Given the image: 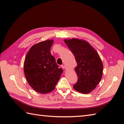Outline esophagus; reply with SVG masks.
<instances>
[{
  "label": "esophagus",
  "instance_id": "34e87169",
  "mask_svg": "<svg viewBox=\"0 0 124 124\" xmlns=\"http://www.w3.org/2000/svg\"><path fill=\"white\" fill-rule=\"evenodd\" d=\"M61 67L62 69H65V66L64 65H62L61 66Z\"/></svg>",
  "mask_w": 124,
  "mask_h": 124
}]
</instances>
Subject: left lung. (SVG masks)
<instances>
[{"label":"left lung","instance_id":"left-lung-1","mask_svg":"<svg viewBox=\"0 0 124 124\" xmlns=\"http://www.w3.org/2000/svg\"><path fill=\"white\" fill-rule=\"evenodd\" d=\"M77 62L75 68L77 83L73 88L83 94H88L95 88L102 77L103 65L98 53L87 41L83 39H64Z\"/></svg>","mask_w":124,"mask_h":124}]
</instances>
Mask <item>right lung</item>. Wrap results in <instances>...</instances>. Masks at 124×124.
<instances>
[{
    "instance_id": "add662e5",
    "label": "right lung",
    "mask_w": 124,
    "mask_h": 124,
    "mask_svg": "<svg viewBox=\"0 0 124 124\" xmlns=\"http://www.w3.org/2000/svg\"><path fill=\"white\" fill-rule=\"evenodd\" d=\"M53 42L49 39L33 45L24 62V72L28 84L35 91L42 94L54 90L63 72L50 52Z\"/></svg>"
}]
</instances>
